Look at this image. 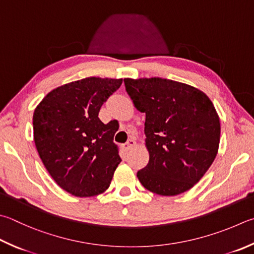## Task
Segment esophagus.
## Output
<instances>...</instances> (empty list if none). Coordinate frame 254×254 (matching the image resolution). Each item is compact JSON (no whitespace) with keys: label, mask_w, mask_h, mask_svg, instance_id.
Segmentation results:
<instances>
[{"label":"esophagus","mask_w":254,"mask_h":254,"mask_svg":"<svg viewBox=\"0 0 254 254\" xmlns=\"http://www.w3.org/2000/svg\"><path fill=\"white\" fill-rule=\"evenodd\" d=\"M134 145H135V140L134 139H128L127 141V143H124V149L127 151V150L132 149V147Z\"/></svg>","instance_id":"34e87169"}]
</instances>
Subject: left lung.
Segmentation results:
<instances>
[{
  "label": "left lung",
  "mask_w": 254,
  "mask_h": 254,
  "mask_svg": "<svg viewBox=\"0 0 254 254\" xmlns=\"http://www.w3.org/2000/svg\"><path fill=\"white\" fill-rule=\"evenodd\" d=\"M135 108L145 113L146 167L136 177L146 190L178 195L200 181L218 153L220 119L211 100L172 80L124 79Z\"/></svg>",
  "instance_id": "obj_1"
}]
</instances>
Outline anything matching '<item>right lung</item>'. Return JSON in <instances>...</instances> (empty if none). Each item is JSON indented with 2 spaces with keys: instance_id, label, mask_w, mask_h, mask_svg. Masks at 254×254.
I'll use <instances>...</instances> for the list:
<instances>
[{
  "instance_id": "add662e5",
  "label": "right lung",
  "mask_w": 254,
  "mask_h": 254,
  "mask_svg": "<svg viewBox=\"0 0 254 254\" xmlns=\"http://www.w3.org/2000/svg\"><path fill=\"white\" fill-rule=\"evenodd\" d=\"M121 84L122 79L86 77L51 91L35 109L36 150L54 181L73 195L104 192L122 161L113 143L117 131L99 119Z\"/></svg>"
}]
</instances>
